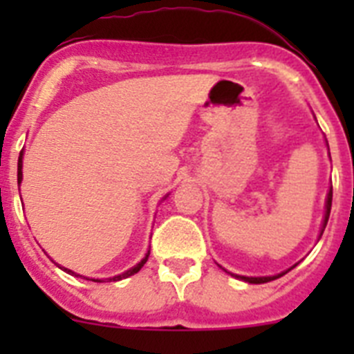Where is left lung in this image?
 I'll list each match as a JSON object with an SVG mask.
<instances>
[{"mask_svg": "<svg viewBox=\"0 0 354 354\" xmlns=\"http://www.w3.org/2000/svg\"><path fill=\"white\" fill-rule=\"evenodd\" d=\"M326 147H328V142H326ZM330 150V149H328ZM331 196H333V189L330 187V192H328L326 195V204H324V218H323V225H321V230H319V239H321V236H323L324 232V228H326V223H328V218H330V211H331ZM220 266V264H218ZM221 268V266H220ZM292 268H296V264L292 266ZM292 268H289V270L282 271V273H278V274H273V277H243V274H234L230 273V271H227L225 268H221L223 271H227L228 274H232L234 278H237V280H243V282H248V283H266V282H271V280H277V278L283 277L286 273H289Z\"/></svg>", "mask_w": 354, "mask_h": 354, "instance_id": "1", "label": "left lung"}]
</instances>
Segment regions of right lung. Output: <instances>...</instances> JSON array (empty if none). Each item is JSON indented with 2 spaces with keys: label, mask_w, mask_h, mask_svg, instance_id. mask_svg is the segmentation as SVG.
Segmentation results:
<instances>
[{
  "label": "right lung",
  "mask_w": 354,
  "mask_h": 354,
  "mask_svg": "<svg viewBox=\"0 0 354 354\" xmlns=\"http://www.w3.org/2000/svg\"><path fill=\"white\" fill-rule=\"evenodd\" d=\"M23 150H21V156H19V161H17V184H21L23 183ZM168 196V195H167ZM167 196H165V198H167ZM149 255H150V250L149 252L145 253V257L142 259V261L138 262V264L136 266H133V268H131V270H127V271H124V273L122 274H115V277H111V278H104V280H99V278H92V282H118V280H124V278H129V277H133L134 273H138L140 270H142L143 268V264H145L147 262V259H149ZM55 262V261H53ZM56 264V262H55ZM58 266V268H60V270H64L65 273H68V274H74V277H81V274H77V273H74V271H71V270H67V268H64V266H60V264H56ZM84 278V277H83ZM86 280H90V278H86Z\"/></svg>",
  "instance_id": "obj_1"
}]
</instances>
